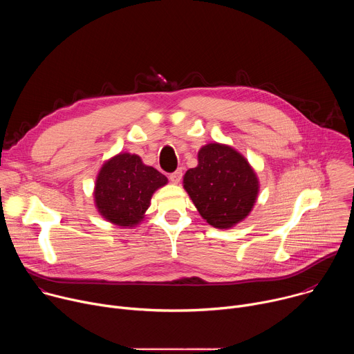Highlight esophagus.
<instances>
[{"label":"esophagus","instance_id":"1","mask_svg":"<svg viewBox=\"0 0 354 354\" xmlns=\"http://www.w3.org/2000/svg\"><path fill=\"white\" fill-rule=\"evenodd\" d=\"M169 179H171V182H172L174 185H178V183L180 182V179H182V171H180V169L175 171L174 174L169 175Z\"/></svg>","mask_w":354,"mask_h":354}]
</instances>
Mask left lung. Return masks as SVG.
I'll list each match as a JSON object with an SVG mask.
<instances>
[{
    "label": "left lung",
    "mask_w": 354,
    "mask_h": 354,
    "mask_svg": "<svg viewBox=\"0 0 354 354\" xmlns=\"http://www.w3.org/2000/svg\"><path fill=\"white\" fill-rule=\"evenodd\" d=\"M259 187L249 161L234 147L217 141L201 147L197 167L183 175V189L198 214L218 230L232 228L250 214Z\"/></svg>",
    "instance_id": "8db88e82"
}]
</instances>
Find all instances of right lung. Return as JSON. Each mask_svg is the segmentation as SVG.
<instances>
[{"label":"right lung","mask_w":354,"mask_h":354,"mask_svg":"<svg viewBox=\"0 0 354 354\" xmlns=\"http://www.w3.org/2000/svg\"><path fill=\"white\" fill-rule=\"evenodd\" d=\"M168 178L145 165L140 156L119 153L100 167L93 186V203L106 221L133 228L141 224L153 194Z\"/></svg>","instance_id":"add662e5"}]
</instances>
